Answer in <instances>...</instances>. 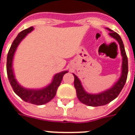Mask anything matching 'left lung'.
Here are the masks:
<instances>
[{
  "label": "left lung",
  "mask_w": 135,
  "mask_h": 135,
  "mask_svg": "<svg viewBox=\"0 0 135 135\" xmlns=\"http://www.w3.org/2000/svg\"><path fill=\"white\" fill-rule=\"evenodd\" d=\"M110 32L109 35L115 39L119 43L121 51V55L122 56V73L121 75L117 82L115 83L112 87L104 90L103 92L96 94L87 93L83 87L81 82L78 78L77 75L73 74L75 78L74 86L76 90L78 99L83 104L88 105L90 107H100L109 104L111 101L114 100L122 90L124 85L125 84L128 74V60L126 55L125 49L121 37L117 33H116L112 29L107 28Z\"/></svg>",
  "instance_id": "obj_1"
}]
</instances>
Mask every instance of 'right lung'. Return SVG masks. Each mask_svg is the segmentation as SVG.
I'll use <instances>...</instances> for the list:
<instances>
[{
  "label": "right lung",
  "instance_id": "obj_1",
  "mask_svg": "<svg viewBox=\"0 0 135 135\" xmlns=\"http://www.w3.org/2000/svg\"><path fill=\"white\" fill-rule=\"evenodd\" d=\"M33 30H34V27L31 26L23 31H21L20 33L18 34L16 38L14 39V41L13 42L12 45L11 46V48L8 51V56H7V75H8V78L9 80L11 85L13 89V91L20 97L21 99L26 102L31 103L32 104L42 105V104L48 103L55 96L57 90L59 85H60L63 75L68 73V70L60 72V73L55 75L52 82L46 87L40 88V89L26 88L21 86L17 82L15 78L13 69V57H14L16 49L20 44V42L27 36L28 33H30Z\"/></svg>",
  "mask_w": 135,
  "mask_h": 135
}]
</instances>
